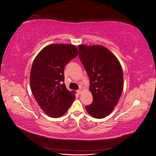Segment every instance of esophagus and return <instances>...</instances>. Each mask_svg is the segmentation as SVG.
I'll use <instances>...</instances> for the list:
<instances>
[{
  "instance_id": "obj_1",
  "label": "esophagus",
  "mask_w": 156,
  "mask_h": 156,
  "mask_svg": "<svg viewBox=\"0 0 156 156\" xmlns=\"http://www.w3.org/2000/svg\"><path fill=\"white\" fill-rule=\"evenodd\" d=\"M77 93L78 94H81V90H77Z\"/></svg>"
}]
</instances>
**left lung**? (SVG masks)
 <instances>
[{
    "mask_svg": "<svg viewBox=\"0 0 156 156\" xmlns=\"http://www.w3.org/2000/svg\"><path fill=\"white\" fill-rule=\"evenodd\" d=\"M79 56L90 79L93 101L87 111L103 119L114 109L123 90V72L116 56L101 45H79Z\"/></svg>",
    "mask_w": 156,
    "mask_h": 156,
    "instance_id": "obj_1",
    "label": "left lung"
}]
</instances>
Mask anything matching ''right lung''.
<instances>
[{"mask_svg": "<svg viewBox=\"0 0 156 156\" xmlns=\"http://www.w3.org/2000/svg\"><path fill=\"white\" fill-rule=\"evenodd\" d=\"M73 45L52 44L45 47L33 62L30 75L32 92L45 114L58 118L67 112L75 100L66 89L64 68L78 55Z\"/></svg>", "mask_w": 156, "mask_h": 156, "instance_id": "right-lung-1", "label": "right lung"}]
</instances>
